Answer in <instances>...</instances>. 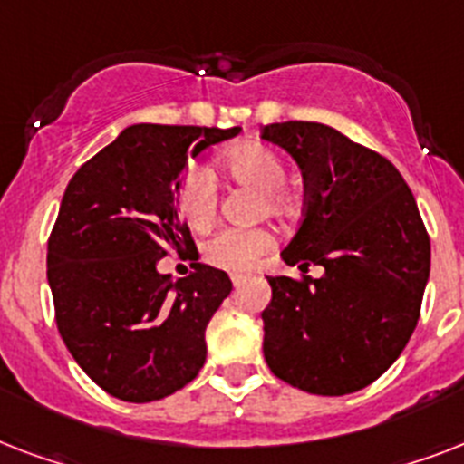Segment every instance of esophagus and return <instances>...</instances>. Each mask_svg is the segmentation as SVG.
<instances>
[{
  "label": "esophagus",
  "instance_id": "34e87169",
  "mask_svg": "<svg viewBox=\"0 0 464 464\" xmlns=\"http://www.w3.org/2000/svg\"><path fill=\"white\" fill-rule=\"evenodd\" d=\"M246 276H247V275H243V272H233V275H231L233 286H240V284L246 282Z\"/></svg>",
  "mask_w": 464,
  "mask_h": 464
}]
</instances>
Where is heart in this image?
<instances>
[{
    "label": "heart",
    "mask_w": 464,
    "mask_h": 464,
    "mask_svg": "<svg viewBox=\"0 0 464 464\" xmlns=\"http://www.w3.org/2000/svg\"><path fill=\"white\" fill-rule=\"evenodd\" d=\"M226 170L243 182H250L267 192L269 209L282 207V188L286 182V168L282 159L265 144L247 141L233 147L224 156ZM218 207V192L214 173L204 163H192L185 170L178 188V209L189 228L202 231L214 221ZM275 247V236L265 228H233L224 226L204 240V260L218 269L243 272L255 267Z\"/></svg>",
    "instance_id": "b5f03b06"
}]
</instances>
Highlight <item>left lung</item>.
<instances>
[{
	"label": "left lung",
	"instance_id": "obj_1",
	"mask_svg": "<svg viewBox=\"0 0 464 464\" xmlns=\"http://www.w3.org/2000/svg\"><path fill=\"white\" fill-rule=\"evenodd\" d=\"M304 175V221L286 265L320 279L267 276L262 352L276 378L310 395H349L378 381L417 327L431 240L417 199L385 156L320 122H275Z\"/></svg>",
	"mask_w": 464,
	"mask_h": 464
}]
</instances>
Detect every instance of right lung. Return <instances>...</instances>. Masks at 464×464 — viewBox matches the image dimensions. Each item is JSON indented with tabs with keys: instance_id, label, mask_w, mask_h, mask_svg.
Masks as SVG:
<instances>
[{
	"instance_id": "right-lung-1",
	"label": "right lung",
	"mask_w": 464,
	"mask_h": 464,
	"mask_svg": "<svg viewBox=\"0 0 464 464\" xmlns=\"http://www.w3.org/2000/svg\"><path fill=\"white\" fill-rule=\"evenodd\" d=\"M240 127L132 125L69 180L47 240L54 320L91 381L125 402H154L195 381L204 332L233 284L202 262L178 282L156 265L195 246L178 217L188 159Z\"/></svg>"
}]
</instances>
